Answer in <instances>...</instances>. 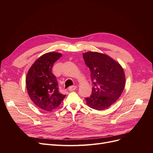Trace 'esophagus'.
<instances>
[{
    "label": "esophagus",
    "instance_id": "esophagus-1",
    "mask_svg": "<svg viewBox=\"0 0 153 153\" xmlns=\"http://www.w3.org/2000/svg\"><path fill=\"white\" fill-rule=\"evenodd\" d=\"M76 89V86H70V87H69L68 90L69 91H75Z\"/></svg>",
    "mask_w": 153,
    "mask_h": 153
}]
</instances>
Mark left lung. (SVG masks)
<instances>
[{"label": "left lung", "mask_w": 153, "mask_h": 153, "mask_svg": "<svg viewBox=\"0 0 153 153\" xmlns=\"http://www.w3.org/2000/svg\"><path fill=\"white\" fill-rule=\"evenodd\" d=\"M91 71L92 82L91 95L85 98L91 108L102 110L107 108L121 95L125 86V75L120 64L107 55L95 52L83 54Z\"/></svg>", "instance_id": "left-lung-1"}]
</instances>
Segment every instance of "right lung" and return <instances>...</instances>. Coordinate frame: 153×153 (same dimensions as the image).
<instances>
[{
    "label": "right lung",
    "mask_w": 153,
    "mask_h": 153,
    "mask_svg": "<svg viewBox=\"0 0 153 153\" xmlns=\"http://www.w3.org/2000/svg\"><path fill=\"white\" fill-rule=\"evenodd\" d=\"M61 56L57 52L43 55L32 64L26 77L30 100L39 108L48 112L57 108L66 96L59 92L56 77L52 73L53 64Z\"/></svg>",
    "instance_id": "add662e5"
}]
</instances>
